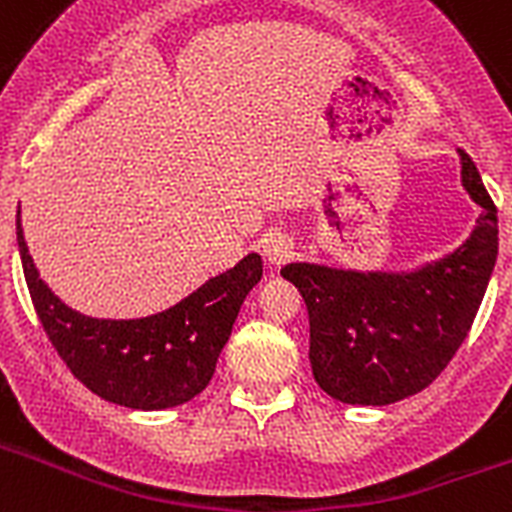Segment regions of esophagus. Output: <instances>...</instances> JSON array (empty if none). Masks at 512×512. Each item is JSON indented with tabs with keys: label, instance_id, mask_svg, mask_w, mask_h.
<instances>
[{
	"label": "esophagus",
	"instance_id": "obj_1",
	"mask_svg": "<svg viewBox=\"0 0 512 512\" xmlns=\"http://www.w3.org/2000/svg\"><path fill=\"white\" fill-rule=\"evenodd\" d=\"M292 253H295V243L287 235L271 233L264 238V261L269 264V269H279L282 264H287Z\"/></svg>",
	"mask_w": 512,
	"mask_h": 512
}]
</instances>
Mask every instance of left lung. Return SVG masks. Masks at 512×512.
I'll use <instances>...</instances> for the list:
<instances>
[{
  "mask_svg": "<svg viewBox=\"0 0 512 512\" xmlns=\"http://www.w3.org/2000/svg\"><path fill=\"white\" fill-rule=\"evenodd\" d=\"M461 187L482 207L469 238L408 271L295 261L282 277L310 315V364L320 390L346 405H392L425 390L474 323L497 259V210L464 151Z\"/></svg>",
  "mask_w": 512,
  "mask_h": 512,
  "instance_id": "left-lung-1",
  "label": "left lung"
}]
</instances>
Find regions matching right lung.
Here are the masks:
<instances>
[{
  "instance_id": "add662e5",
  "label": "right lung",
  "mask_w": 512,
  "mask_h": 512,
  "mask_svg": "<svg viewBox=\"0 0 512 512\" xmlns=\"http://www.w3.org/2000/svg\"><path fill=\"white\" fill-rule=\"evenodd\" d=\"M17 246L35 312L58 356L94 395L133 410L176 408L205 390L243 300L264 274L259 253H248L169 310L133 320L92 318L71 310L40 279L20 210Z\"/></svg>"
}]
</instances>
